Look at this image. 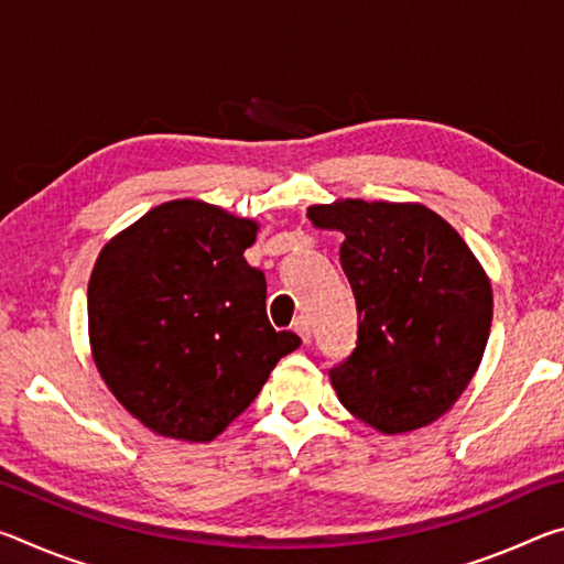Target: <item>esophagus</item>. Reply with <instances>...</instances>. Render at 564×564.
I'll return each instance as SVG.
<instances>
[{
	"label": "esophagus",
	"mask_w": 564,
	"mask_h": 564,
	"mask_svg": "<svg viewBox=\"0 0 564 564\" xmlns=\"http://www.w3.org/2000/svg\"><path fill=\"white\" fill-rule=\"evenodd\" d=\"M293 330L299 333V336L303 338V343H311V321L308 316H299L293 321Z\"/></svg>",
	"instance_id": "obj_1"
}]
</instances>
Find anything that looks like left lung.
Returning a JSON list of instances; mask_svg holds the SVG:
<instances>
[{"label":"left lung","mask_w":564,"mask_h":564,"mask_svg":"<svg viewBox=\"0 0 564 564\" xmlns=\"http://www.w3.org/2000/svg\"><path fill=\"white\" fill-rule=\"evenodd\" d=\"M308 218L340 231L356 295V348L328 370L343 408L386 435L433 423L488 346V275L455 228L420 204L346 198L311 206Z\"/></svg>","instance_id":"obj_1"}]
</instances>
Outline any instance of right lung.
<instances>
[{"label":"right lung","mask_w":564,"mask_h":564,"mask_svg":"<svg viewBox=\"0 0 564 564\" xmlns=\"http://www.w3.org/2000/svg\"><path fill=\"white\" fill-rule=\"evenodd\" d=\"M256 231L184 198L151 208L99 253L87 295L94 360L159 435L214 441L301 346L265 316V275L243 259Z\"/></svg>","instance_id":"obj_1"}]
</instances>
